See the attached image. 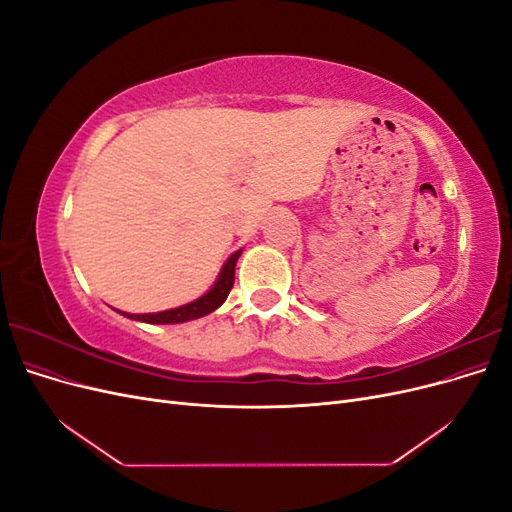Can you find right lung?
<instances>
[{"mask_svg":"<svg viewBox=\"0 0 512 512\" xmlns=\"http://www.w3.org/2000/svg\"><path fill=\"white\" fill-rule=\"evenodd\" d=\"M241 252L243 250H237L226 260V265L222 267L218 280H215L211 290L205 292L200 299H196L192 303H185L175 309H166V312H156V314H128V312H119V314L128 316L132 320L149 322V324H179V322L196 320V318H203V316L215 312V309H218L226 301L232 284H235V267H237V260H239Z\"/></svg>","mask_w":512,"mask_h":512,"instance_id":"right-lung-1","label":"right lung"}]
</instances>
